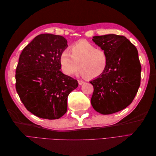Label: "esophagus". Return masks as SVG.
Segmentation results:
<instances>
[{
    "label": "esophagus",
    "instance_id": "34e87169",
    "mask_svg": "<svg viewBox=\"0 0 156 156\" xmlns=\"http://www.w3.org/2000/svg\"><path fill=\"white\" fill-rule=\"evenodd\" d=\"M78 83H79V85H81V84H84V83H85V82L83 81H78Z\"/></svg>",
    "mask_w": 156,
    "mask_h": 156
}]
</instances>
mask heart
<instances>
[{
	"label": "heart",
	"mask_w": 156,
	"mask_h": 156,
	"mask_svg": "<svg viewBox=\"0 0 156 156\" xmlns=\"http://www.w3.org/2000/svg\"><path fill=\"white\" fill-rule=\"evenodd\" d=\"M60 64L66 75H73L79 67L82 76L94 78L105 72L108 56L103 49L96 48L86 40H81L69 47V51H62L60 55Z\"/></svg>",
	"instance_id": "heart-1"
}]
</instances>
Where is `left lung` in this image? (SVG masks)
<instances>
[{
	"label": "left lung",
	"mask_w": 156,
	"mask_h": 156,
	"mask_svg": "<svg viewBox=\"0 0 156 156\" xmlns=\"http://www.w3.org/2000/svg\"><path fill=\"white\" fill-rule=\"evenodd\" d=\"M92 41L106 52L108 64L104 72L90 81L94 87L91 104L102 115L112 114L131 104L138 92L141 72L138 51L123 36H96Z\"/></svg>",
	"instance_id": "obj_1"
}]
</instances>
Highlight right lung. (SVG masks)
<instances>
[{"label": "right lung", "mask_w": 156, "mask_h": 156, "mask_svg": "<svg viewBox=\"0 0 156 156\" xmlns=\"http://www.w3.org/2000/svg\"><path fill=\"white\" fill-rule=\"evenodd\" d=\"M67 48L63 36L41 34L20 55L16 90L27 109L37 117L60 119L67 111L68 95L78 87L77 80L60 70V55Z\"/></svg>", "instance_id": "obj_1"}]
</instances>
